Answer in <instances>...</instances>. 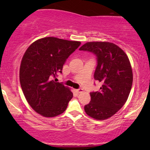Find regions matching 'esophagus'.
<instances>
[{
  "mask_svg": "<svg viewBox=\"0 0 150 150\" xmlns=\"http://www.w3.org/2000/svg\"><path fill=\"white\" fill-rule=\"evenodd\" d=\"M77 93H80L81 92H82V89H77Z\"/></svg>",
  "mask_w": 150,
  "mask_h": 150,
  "instance_id": "obj_1",
  "label": "esophagus"
}]
</instances>
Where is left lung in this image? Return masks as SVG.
Masks as SVG:
<instances>
[{"label":"left lung","instance_id":"obj_1","mask_svg":"<svg viewBox=\"0 0 150 150\" xmlns=\"http://www.w3.org/2000/svg\"><path fill=\"white\" fill-rule=\"evenodd\" d=\"M79 50L96 56L94 77L101 84L100 90L90 92L91 101L85 106V112L94 119H107L123 107L128 98L132 84L130 61L124 51L113 43L87 42Z\"/></svg>","mask_w":150,"mask_h":150}]
</instances>
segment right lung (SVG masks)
I'll return each mask as SVG.
<instances>
[{"instance_id": "obj_1", "label": "right lung", "mask_w": 150, "mask_h": 150, "mask_svg": "<svg viewBox=\"0 0 150 150\" xmlns=\"http://www.w3.org/2000/svg\"><path fill=\"white\" fill-rule=\"evenodd\" d=\"M81 43L45 37L32 43L22 57L20 81L27 102L36 112L54 117L66 109L73 94L63 83L52 79L62 73L67 58Z\"/></svg>"}]
</instances>
